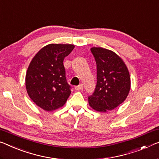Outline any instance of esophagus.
<instances>
[{"label": "esophagus", "instance_id": "1", "mask_svg": "<svg viewBox=\"0 0 159 159\" xmlns=\"http://www.w3.org/2000/svg\"><path fill=\"white\" fill-rule=\"evenodd\" d=\"M83 89H84V86H83L82 84H80L79 86H77L75 87V91H81V90H83Z\"/></svg>", "mask_w": 159, "mask_h": 159}]
</instances>
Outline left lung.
Instances as JSON below:
<instances>
[{"mask_svg":"<svg viewBox=\"0 0 159 159\" xmlns=\"http://www.w3.org/2000/svg\"><path fill=\"white\" fill-rule=\"evenodd\" d=\"M91 51L96 62L97 84L88 98L89 106L98 112H107L126 99L131 77L124 61L113 51L101 47H93Z\"/></svg>","mask_w":159,"mask_h":159,"instance_id":"1","label":"left lung"}]
</instances>
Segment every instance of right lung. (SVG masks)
I'll use <instances>...</instances> for the list:
<instances>
[{"label":"right lung","mask_w":159,"mask_h":159,"mask_svg":"<svg viewBox=\"0 0 159 159\" xmlns=\"http://www.w3.org/2000/svg\"><path fill=\"white\" fill-rule=\"evenodd\" d=\"M74 47L72 44H48L30 61L25 88L30 99L42 109L52 111L62 107L71 93L66 81L63 60Z\"/></svg>","instance_id":"add662e5"}]
</instances>
